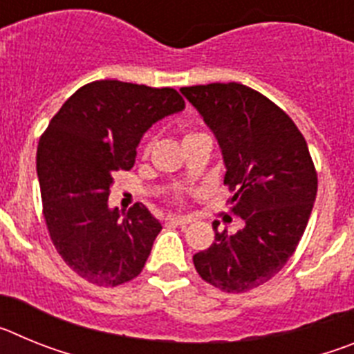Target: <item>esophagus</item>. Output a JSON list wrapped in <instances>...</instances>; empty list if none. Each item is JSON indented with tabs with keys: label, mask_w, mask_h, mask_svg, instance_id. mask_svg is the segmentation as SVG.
Returning a JSON list of instances; mask_svg holds the SVG:
<instances>
[{
	"label": "esophagus",
	"mask_w": 354,
	"mask_h": 354,
	"mask_svg": "<svg viewBox=\"0 0 354 354\" xmlns=\"http://www.w3.org/2000/svg\"><path fill=\"white\" fill-rule=\"evenodd\" d=\"M167 221L171 225H179V227H186L187 223H192V220H189V218H184V216H168Z\"/></svg>",
	"instance_id": "34e87169"
}]
</instances>
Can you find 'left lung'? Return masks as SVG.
Returning a JSON list of instances; mask_svg holds the SVG:
<instances>
[{
    "instance_id": "obj_1",
    "label": "left lung",
    "mask_w": 354,
    "mask_h": 354,
    "mask_svg": "<svg viewBox=\"0 0 354 354\" xmlns=\"http://www.w3.org/2000/svg\"><path fill=\"white\" fill-rule=\"evenodd\" d=\"M218 140L223 183L234 193L232 211L245 220L239 232H218L193 255L205 282L225 292L262 286L292 257L305 232L317 174L303 134L277 104L241 83L184 86Z\"/></svg>"
}]
</instances>
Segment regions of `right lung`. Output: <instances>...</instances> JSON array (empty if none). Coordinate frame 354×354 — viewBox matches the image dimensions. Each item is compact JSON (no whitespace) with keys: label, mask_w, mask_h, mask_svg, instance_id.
<instances>
[{"label":"right lung","mask_w":354,"mask_h":354,"mask_svg":"<svg viewBox=\"0 0 354 354\" xmlns=\"http://www.w3.org/2000/svg\"><path fill=\"white\" fill-rule=\"evenodd\" d=\"M186 108L174 88L102 80L84 84L49 122L37 149L42 209L65 264L90 283L115 287L142 273L161 223L143 204H108L113 174L131 170L156 122Z\"/></svg>","instance_id":"add662e5"}]
</instances>
